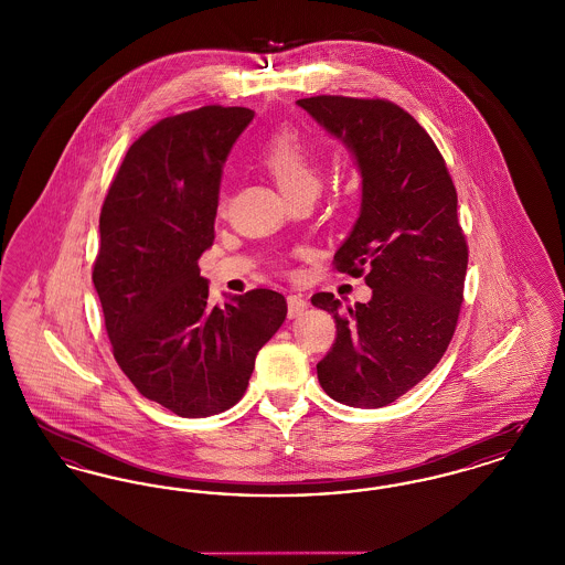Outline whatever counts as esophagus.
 Returning <instances> with one entry per match:
<instances>
[{
	"label": "esophagus",
	"mask_w": 565,
	"mask_h": 565,
	"mask_svg": "<svg viewBox=\"0 0 565 565\" xmlns=\"http://www.w3.org/2000/svg\"><path fill=\"white\" fill-rule=\"evenodd\" d=\"M307 300L302 296L290 295L288 296V318H298L307 311Z\"/></svg>",
	"instance_id": "esophagus-1"
}]
</instances>
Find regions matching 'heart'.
<instances>
[{"instance_id": "b5f03b06", "label": "heart", "mask_w": 565, "mask_h": 565, "mask_svg": "<svg viewBox=\"0 0 565 565\" xmlns=\"http://www.w3.org/2000/svg\"><path fill=\"white\" fill-rule=\"evenodd\" d=\"M258 161L269 171L288 201L300 194H318L322 184L320 167L302 137L292 129L270 135L258 152Z\"/></svg>"}]
</instances>
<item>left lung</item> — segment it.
Returning a JSON list of instances; mask_svg holds the SVG:
<instances>
[{
    "label": "left lung",
    "mask_w": 565,
    "mask_h": 565,
    "mask_svg": "<svg viewBox=\"0 0 565 565\" xmlns=\"http://www.w3.org/2000/svg\"><path fill=\"white\" fill-rule=\"evenodd\" d=\"M296 104L355 159L360 215L334 269L358 277L366 267L373 290L345 309L330 292L311 298L337 322L318 379L337 403L387 406L430 373L456 332L468 267L456 186L430 135L396 104L337 95Z\"/></svg>",
    "instance_id": "1"
}]
</instances>
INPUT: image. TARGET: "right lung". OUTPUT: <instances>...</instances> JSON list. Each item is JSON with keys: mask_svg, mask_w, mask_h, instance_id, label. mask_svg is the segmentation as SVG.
<instances>
[{"mask_svg": "<svg viewBox=\"0 0 565 565\" xmlns=\"http://www.w3.org/2000/svg\"><path fill=\"white\" fill-rule=\"evenodd\" d=\"M252 118L222 106L162 118L129 148L99 215L93 284L114 358L141 396L180 417L239 403L256 353L288 313L267 288L212 307L199 269L214 243L222 167Z\"/></svg>", "mask_w": 565, "mask_h": 565, "instance_id": "add662e5", "label": "right lung"}]
</instances>
